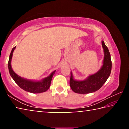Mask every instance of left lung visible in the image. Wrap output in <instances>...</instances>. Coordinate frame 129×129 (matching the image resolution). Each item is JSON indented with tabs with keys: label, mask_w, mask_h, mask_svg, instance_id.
<instances>
[{
	"label": "left lung",
	"mask_w": 129,
	"mask_h": 129,
	"mask_svg": "<svg viewBox=\"0 0 129 129\" xmlns=\"http://www.w3.org/2000/svg\"><path fill=\"white\" fill-rule=\"evenodd\" d=\"M104 58L103 65L97 73L89 76L84 80H76L71 72L70 86L74 92L79 94H88L94 92L101 88L108 80L112 71L110 54L104 41H102Z\"/></svg>",
	"instance_id": "8db88e82"
}]
</instances>
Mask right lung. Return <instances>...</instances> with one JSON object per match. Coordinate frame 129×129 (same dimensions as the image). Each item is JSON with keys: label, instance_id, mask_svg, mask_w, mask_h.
<instances>
[{"label": "right lung", "instance_id": "add662e5", "mask_svg": "<svg viewBox=\"0 0 129 129\" xmlns=\"http://www.w3.org/2000/svg\"><path fill=\"white\" fill-rule=\"evenodd\" d=\"M15 48H16V47L12 48L11 52L10 53L8 63L9 72L13 80L15 81V82L18 85L20 88L23 89L24 90L28 91V92L32 93H40L46 91L49 88L50 85H51L52 78L53 77V76L55 73L56 71L52 72L49 76L43 78L40 81L29 80L20 77V76L17 75L16 73L14 72V71L12 69L11 64L13 52H14Z\"/></svg>", "mask_w": 129, "mask_h": 129}]
</instances>
